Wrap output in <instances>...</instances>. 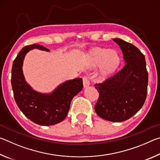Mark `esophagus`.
<instances>
[{"label":"esophagus","instance_id":"34e87169","mask_svg":"<svg viewBox=\"0 0 160 160\" xmlns=\"http://www.w3.org/2000/svg\"><path fill=\"white\" fill-rule=\"evenodd\" d=\"M82 81H83V85L84 88H88V87L90 85V81L88 80V78L87 76H84L82 78Z\"/></svg>","mask_w":160,"mask_h":160}]
</instances>
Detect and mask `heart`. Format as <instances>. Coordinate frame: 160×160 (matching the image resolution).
<instances>
[{"label":"heart","instance_id":"obj_1","mask_svg":"<svg viewBox=\"0 0 160 160\" xmlns=\"http://www.w3.org/2000/svg\"><path fill=\"white\" fill-rule=\"evenodd\" d=\"M93 66L100 65V73L107 75L112 72L119 63V56L114 50L97 48L92 55Z\"/></svg>","mask_w":160,"mask_h":160}]
</instances>
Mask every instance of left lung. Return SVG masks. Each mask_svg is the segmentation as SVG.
<instances>
[{
    "label": "left lung",
    "instance_id": "8db88e82",
    "mask_svg": "<svg viewBox=\"0 0 160 160\" xmlns=\"http://www.w3.org/2000/svg\"><path fill=\"white\" fill-rule=\"evenodd\" d=\"M113 40L122 51L126 64L112 77L94 85L99 93L94 110L100 118L121 122L132 117L144 104L148 73L145 56L138 48L118 38Z\"/></svg>",
    "mask_w": 160,
    "mask_h": 160
}]
</instances>
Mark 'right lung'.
Segmentation results:
<instances>
[{
	"label": "right lung",
	"mask_w": 160,
	"mask_h": 160,
	"mask_svg": "<svg viewBox=\"0 0 160 160\" xmlns=\"http://www.w3.org/2000/svg\"><path fill=\"white\" fill-rule=\"evenodd\" d=\"M34 48L49 51L48 48L37 44L22 48L12 67L13 94L16 104L26 117L38 125L52 126L66 118L72 98L83 88L82 79L67 80L51 93L43 94L34 90L25 81L22 72L25 56Z\"/></svg>",
	"instance_id": "right-lung-1"
}]
</instances>
